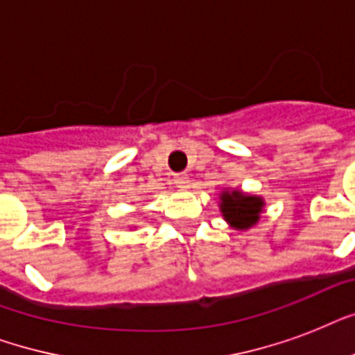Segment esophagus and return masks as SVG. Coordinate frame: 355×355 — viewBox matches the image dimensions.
Here are the masks:
<instances>
[{"label": "esophagus", "instance_id": "obj_1", "mask_svg": "<svg viewBox=\"0 0 355 355\" xmlns=\"http://www.w3.org/2000/svg\"><path fill=\"white\" fill-rule=\"evenodd\" d=\"M173 184H175V188L178 189H188L189 188L188 175H177V177L173 178Z\"/></svg>", "mask_w": 355, "mask_h": 355}]
</instances>
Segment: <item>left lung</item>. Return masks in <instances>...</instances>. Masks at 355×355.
I'll return each mask as SVG.
<instances>
[{"mask_svg":"<svg viewBox=\"0 0 355 355\" xmlns=\"http://www.w3.org/2000/svg\"><path fill=\"white\" fill-rule=\"evenodd\" d=\"M263 197L245 193L241 189H223L219 193V210L223 219L234 230H248L256 227L263 214Z\"/></svg>","mask_w":355,"mask_h":355,"instance_id":"left-lung-1","label":"left lung"}]
</instances>
